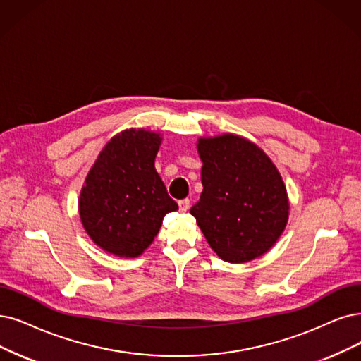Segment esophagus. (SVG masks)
<instances>
[{
	"instance_id": "1",
	"label": "esophagus",
	"mask_w": 361,
	"mask_h": 361,
	"mask_svg": "<svg viewBox=\"0 0 361 361\" xmlns=\"http://www.w3.org/2000/svg\"><path fill=\"white\" fill-rule=\"evenodd\" d=\"M190 204H191V201H190L188 198L180 200V201H179V210H180V212H186V210L190 209Z\"/></svg>"
}]
</instances>
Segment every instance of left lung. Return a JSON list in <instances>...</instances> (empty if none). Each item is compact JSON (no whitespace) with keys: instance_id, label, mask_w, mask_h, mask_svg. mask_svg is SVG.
I'll list each match as a JSON object with an SVG mask.
<instances>
[{"instance_id":"1","label":"left lung","mask_w":361,"mask_h":361,"mask_svg":"<svg viewBox=\"0 0 361 361\" xmlns=\"http://www.w3.org/2000/svg\"><path fill=\"white\" fill-rule=\"evenodd\" d=\"M197 151L203 192L190 213L209 246L231 264L265 255L289 221L279 169L256 143L233 133L198 137Z\"/></svg>"}]
</instances>
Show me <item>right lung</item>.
Listing matches in <instances>:
<instances>
[{
	"label": "right lung",
	"mask_w": 361,
	"mask_h": 361,
	"mask_svg": "<svg viewBox=\"0 0 361 361\" xmlns=\"http://www.w3.org/2000/svg\"><path fill=\"white\" fill-rule=\"evenodd\" d=\"M160 132L126 128L112 136L85 176L78 213L85 233L106 253L137 257L145 252L163 218L178 204L155 170Z\"/></svg>",
	"instance_id": "right-lung-1"
}]
</instances>
